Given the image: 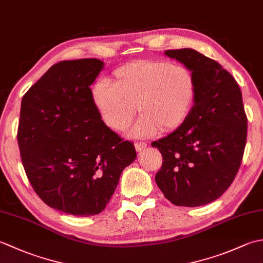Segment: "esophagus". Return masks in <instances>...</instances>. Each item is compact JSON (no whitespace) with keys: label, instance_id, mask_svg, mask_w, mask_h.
I'll use <instances>...</instances> for the list:
<instances>
[{"label":"esophagus","instance_id":"esophagus-1","mask_svg":"<svg viewBox=\"0 0 263 263\" xmlns=\"http://www.w3.org/2000/svg\"><path fill=\"white\" fill-rule=\"evenodd\" d=\"M146 147H147V143H144V142H136L135 143V148L137 152H141V150Z\"/></svg>","mask_w":263,"mask_h":263}]
</instances>
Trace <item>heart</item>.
<instances>
[{"label": "heart", "instance_id": "obj_1", "mask_svg": "<svg viewBox=\"0 0 263 263\" xmlns=\"http://www.w3.org/2000/svg\"><path fill=\"white\" fill-rule=\"evenodd\" d=\"M194 95L191 71L164 60H140L122 65L114 71L111 85L99 81L92 89L95 106L111 130H125L138 108L141 117L131 130L137 138L180 127L191 110Z\"/></svg>", "mask_w": 263, "mask_h": 263}]
</instances>
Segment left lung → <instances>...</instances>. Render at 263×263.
I'll use <instances>...</instances> for the list:
<instances>
[{
  "label": "left lung",
  "mask_w": 263,
  "mask_h": 263,
  "mask_svg": "<svg viewBox=\"0 0 263 263\" xmlns=\"http://www.w3.org/2000/svg\"><path fill=\"white\" fill-rule=\"evenodd\" d=\"M165 55L191 71L195 95L183 124L152 143L163 155L155 181L173 204L203 205L231 186L241 166L248 133L242 92L230 72L192 48Z\"/></svg>",
  "instance_id": "obj_1"
}]
</instances>
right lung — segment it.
Masks as SVG:
<instances>
[{"instance_id": "add662e5", "label": "right lung", "mask_w": 263, "mask_h": 263, "mask_svg": "<svg viewBox=\"0 0 263 263\" xmlns=\"http://www.w3.org/2000/svg\"><path fill=\"white\" fill-rule=\"evenodd\" d=\"M98 59L53 65L22 98L18 143L28 180L44 202L77 217L102 212L137 158L102 121L90 86Z\"/></svg>"}]
</instances>
